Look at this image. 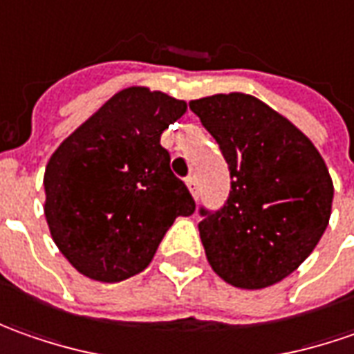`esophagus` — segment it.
Segmentation results:
<instances>
[{
	"instance_id": "1",
	"label": "esophagus",
	"mask_w": 354,
	"mask_h": 354,
	"mask_svg": "<svg viewBox=\"0 0 354 354\" xmlns=\"http://www.w3.org/2000/svg\"><path fill=\"white\" fill-rule=\"evenodd\" d=\"M186 184H188L189 194L198 200V182H196V176H189L188 180H186Z\"/></svg>"
}]
</instances>
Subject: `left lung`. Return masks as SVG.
I'll return each mask as SVG.
<instances>
[{"label": "left lung", "instance_id": "obj_1", "mask_svg": "<svg viewBox=\"0 0 354 354\" xmlns=\"http://www.w3.org/2000/svg\"><path fill=\"white\" fill-rule=\"evenodd\" d=\"M231 172L223 209H201L209 266L227 284L272 286L319 243L331 217L333 180L319 151L292 121L249 93L192 100Z\"/></svg>", "mask_w": 354, "mask_h": 354}]
</instances>
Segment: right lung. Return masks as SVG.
<instances>
[{"label": "right lung", "instance_id": "obj_1", "mask_svg": "<svg viewBox=\"0 0 354 354\" xmlns=\"http://www.w3.org/2000/svg\"><path fill=\"white\" fill-rule=\"evenodd\" d=\"M188 105L131 86L58 145L44 170V217L66 261L97 282L142 272L176 217L196 212L160 135Z\"/></svg>", "mask_w": 354, "mask_h": 354}]
</instances>
